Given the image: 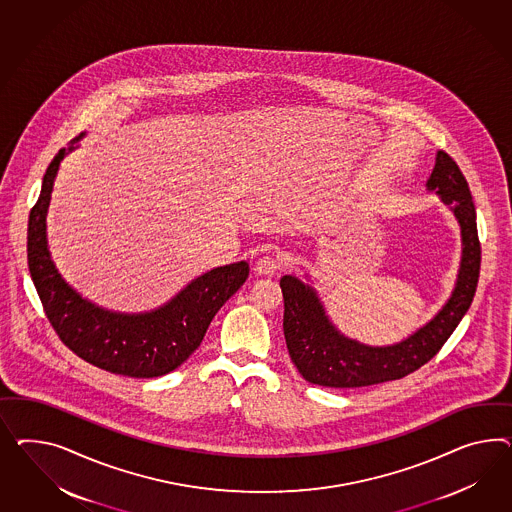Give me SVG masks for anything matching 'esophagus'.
I'll list each match as a JSON object with an SVG mask.
<instances>
[{
    "mask_svg": "<svg viewBox=\"0 0 512 512\" xmlns=\"http://www.w3.org/2000/svg\"><path fill=\"white\" fill-rule=\"evenodd\" d=\"M279 266H281L279 255H276L274 251H266V253H263V255L257 259L255 270H257L261 276H272V274H276Z\"/></svg>",
    "mask_w": 512,
    "mask_h": 512,
    "instance_id": "obj_1",
    "label": "esophagus"
}]
</instances>
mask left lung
<instances>
[{"instance_id":"1","label":"left lung","mask_w":512,"mask_h":512,"mask_svg":"<svg viewBox=\"0 0 512 512\" xmlns=\"http://www.w3.org/2000/svg\"><path fill=\"white\" fill-rule=\"evenodd\" d=\"M427 190L440 195L460 223L462 259L455 291L438 315L401 343L363 345L333 326L317 291L283 276V333L291 360L307 382L324 387H363L399 380L432 360L470 309L481 268L477 216L468 182L447 152L438 151Z\"/></svg>"}]
</instances>
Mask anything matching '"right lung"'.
<instances>
[{
  "label": "right lung",
  "mask_w": 512,
  "mask_h": 512,
  "mask_svg": "<svg viewBox=\"0 0 512 512\" xmlns=\"http://www.w3.org/2000/svg\"><path fill=\"white\" fill-rule=\"evenodd\" d=\"M80 138L70 143L69 151L61 149L54 156L44 173L41 195L29 212L28 264L33 285L52 328L78 358L130 378L171 373L194 354L221 305L244 285L249 264L218 266L149 313H115L82 298L57 272L46 238V212L57 169Z\"/></svg>",
  "instance_id": "obj_1"
}]
</instances>
